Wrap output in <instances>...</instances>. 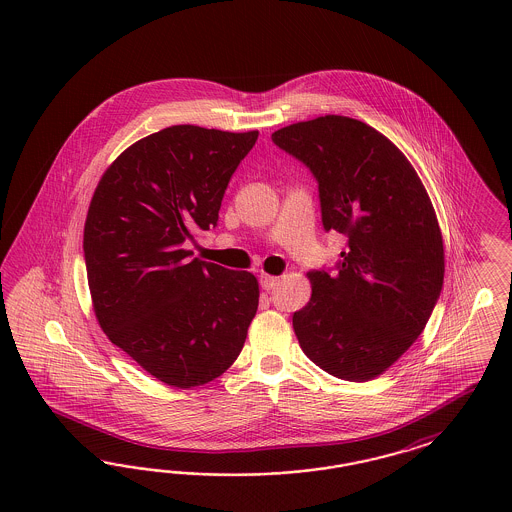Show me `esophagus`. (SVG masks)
Returning a JSON list of instances; mask_svg holds the SVG:
<instances>
[{"instance_id": "obj_1", "label": "esophagus", "mask_w": 512, "mask_h": 512, "mask_svg": "<svg viewBox=\"0 0 512 512\" xmlns=\"http://www.w3.org/2000/svg\"><path fill=\"white\" fill-rule=\"evenodd\" d=\"M278 282H280L278 276H270V274H263V276H261V288L267 290V292L268 290H272Z\"/></svg>"}]
</instances>
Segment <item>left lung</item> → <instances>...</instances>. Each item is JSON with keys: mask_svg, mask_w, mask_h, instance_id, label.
<instances>
[{"mask_svg": "<svg viewBox=\"0 0 512 512\" xmlns=\"http://www.w3.org/2000/svg\"><path fill=\"white\" fill-rule=\"evenodd\" d=\"M272 142L313 171L324 228L347 236L336 274L307 272L313 293L293 313V332L324 372L372 380L422 334L441 293L445 251L430 195L405 153L363 121L295 122Z\"/></svg>", "mask_w": 512, "mask_h": 512, "instance_id": "8db88e82", "label": "left lung"}]
</instances>
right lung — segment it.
Wrapping results in <instances>:
<instances>
[{
	"label": "right lung",
	"mask_w": 512,
	"mask_h": 512,
	"mask_svg": "<svg viewBox=\"0 0 512 512\" xmlns=\"http://www.w3.org/2000/svg\"><path fill=\"white\" fill-rule=\"evenodd\" d=\"M259 132L176 124L126 147L99 178L84 224L92 307L105 336L172 388L203 386L238 359L259 307L247 270L192 259L194 228Z\"/></svg>",
	"instance_id": "right-lung-1"
}]
</instances>
